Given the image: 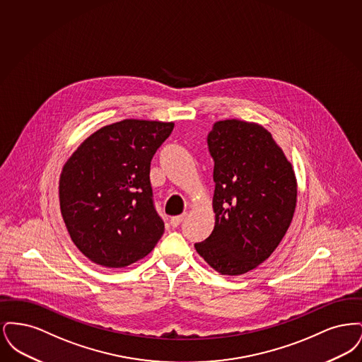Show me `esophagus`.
Returning a JSON list of instances; mask_svg holds the SVG:
<instances>
[{
	"label": "esophagus",
	"mask_w": 362,
	"mask_h": 362,
	"mask_svg": "<svg viewBox=\"0 0 362 362\" xmlns=\"http://www.w3.org/2000/svg\"><path fill=\"white\" fill-rule=\"evenodd\" d=\"M185 218H186V213H183V214H180V216L171 217V225H173V228H176V226L180 225V223H182Z\"/></svg>",
	"instance_id": "34e87169"
}]
</instances>
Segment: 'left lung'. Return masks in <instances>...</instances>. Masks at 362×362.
I'll return each mask as SVG.
<instances>
[{"label":"left lung","mask_w":362,"mask_h":362,"mask_svg":"<svg viewBox=\"0 0 362 362\" xmlns=\"http://www.w3.org/2000/svg\"><path fill=\"white\" fill-rule=\"evenodd\" d=\"M207 145L214 160L216 223L195 250L217 273L240 276L257 269L284 239L297 204L296 175L258 123L216 122Z\"/></svg>","instance_id":"left-lung-1"}]
</instances>
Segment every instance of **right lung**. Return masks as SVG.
Listing matches in <instances>:
<instances>
[{
    "instance_id": "obj_1",
    "label": "right lung",
    "mask_w": 362,
    "mask_h": 362,
    "mask_svg": "<svg viewBox=\"0 0 362 362\" xmlns=\"http://www.w3.org/2000/svg\"><path fill=\"white\" fill-rule=\"evenodd\" d=\"M173 122L124 119L90 134L59 176V206L76 247L96 264L126 267L164 233L153 206L151 161Z\"/></svg>"
}]
</instances>
